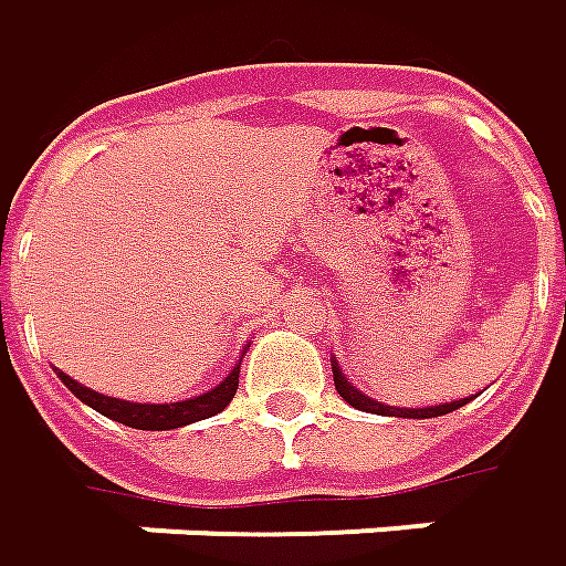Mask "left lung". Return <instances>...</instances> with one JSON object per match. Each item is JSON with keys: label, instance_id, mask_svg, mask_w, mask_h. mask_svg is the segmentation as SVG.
<instances>
[{"label": "left lung", "instance_id": "1", "mask_svg": "<svg viewBox=\"0 0 566 566\" xmlns=\"http://www.w3.org/2000/svg\"><path fill=\"white\" fill-rule=\"evenodd\" d=\"M333 364V382H336V392L352 405V408H358V411H367V415H389V417H415V420H423V417H442L449 415V411H458V408H464L470 398H458V401H446V405H430V408H392V405H380V401H374L370 396H364L361 389H355L352 382L345 380V374L339 370V364L329 358Z\"/></svg>", "mask_w": 566, "mask_h": 566}]
</instances>
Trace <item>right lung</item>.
<instances>
[{"mask_svg":"<svg viewBox=\"0 0 566 566\" xmlns=\"http://www.w3.org/2000/svg\"><path fill=\"white\" fill-rule=\"evenodd\" d=\"M59 377L83 405H90L93 411L112 417L124 427H133V430H177V427L196 423V420H205V417L221 415L223 408L230 405V398L237 396L239 364L214 389H208L202 396L186 398V401H168V405H146V401H124V398L102 396V392H93L90 386L71 380L67 374H59Z\"/></svg>","mask_w":566,"mask_h":566,"instance_id":"1","label":"right lung"}]
</instances>
